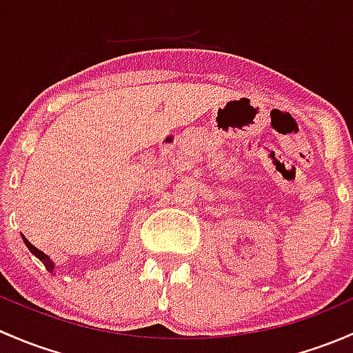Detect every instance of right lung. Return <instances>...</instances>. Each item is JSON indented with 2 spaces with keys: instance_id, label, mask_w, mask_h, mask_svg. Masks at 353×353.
I'll use <instances>...</instances> for the list:
<instances>
[{
  "instance_id": "obj_1",
  "label": "right lung",
  "mask_w": 353,
  "mask_h": 353,
  "mask_svg": "<svg viewBox=\"0 0 353 353\" xmlns=\"http://www.w3.org/2000/svg\"><path fill=\"white\" fill-rule=\"evenodd\" d=\"M21 238H23V243H25V245H27V248H28V250H30V253H34V255H35V256H37V258H39V260H41L43 265H46V268H47V270H49V272H50V274H52V272H54V270H56V265H54V261H52V260H50V258H49V256H47V255H46V253H43V252H41V250H39V248H35V246H34V245H32V243H30V241H28V239H27V238H25V236H21Z\"/></svg>"
}]
</instances>
